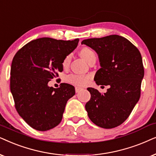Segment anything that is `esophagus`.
<instances>
[{
    "label": "esophagus",
    "instance_id": "obj_1",
    "mask_svg": "<svg viewBox=\"0 0 156 156\" xmlns=\"http://www.w3.org/2000/svg\"><path fill=\"white\" fill-rule=\"evenodd\" d=\"M80 90H82L81 88H80V87H76V93H78Z\"/></svg>",
    "mask_w": 156,
    "mask_h": 156
}]
</instances>
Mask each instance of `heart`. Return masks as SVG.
I'll return each instance as SVG.
<instances>
[{
	"mask_svg": "<svg viewBox=\"0 0 156 156\" xmlns=\"http://www.w3.org/2000/svg\"><path fill=\"white\" fill-rule=\"evenodd\" d=\"M79 55L88 63L94 61L95 62V60H96V54L93 50L88 47H83L82 48H80L79 51ZM70 61H71V56L70 55H66L62 62V67L63 69H67L69 67ZM90 79V76L70 74L66 77V82L76 86H83L88 83Z\"/></svg>",
	"mask_w": 156,
	"mask_h": 156,
	"instance_id": "heart-1",
	"label": "heart"
}]
</instances>
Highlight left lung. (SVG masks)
Segmentation results:
<instances>
[{"label":"left lung","mask_w":156,"mask_h":156,"mask_svg":"<svg viewBox=\"0 0 156 156\" xmlns=\"http://www.w3.org/2000/svg\"><path fill=\"white\" fill-rule=\"evenodd\" d=\"M98 53L101 68L95 75L98 86H108L107 92L88 88L91 97L86 109L91 121L101 128L121 125L138 103L144 76L142 57L128 39L118 35L89 38L81 42Z\"/></svg>","instance_id":"1"}]
</instances>
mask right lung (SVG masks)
<instances>
[{
    "mask_svg": "<svg viewBox=\"0 0 156 156\" xmlns=\"http://www.w3.org/2000/svg\"><path fill=\"white\" fill-rule=\"evenodd\" d=\"M78 41L38 38L25 45L13 57L10 86L15 108L34 129L45 131L58 125L67 101L76 93L72 85L63 83L54 88L48 83L63 71L62 62Z\"/></svg>",
    "mask_w": 156,
    "mask_h": 156,
    "instance_id": "1",
    "label": "right lung"
}]
</instances>
